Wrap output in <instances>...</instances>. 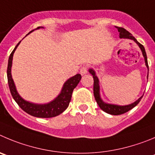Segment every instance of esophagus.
Listing matches in <instances>:
<instances>
[{"mask_svg": "<svg viewBox=\"0 0 155 155\" xmlns=\"http://www.w3.org/2000/svg\"><path fill=\"white\" fill-rule=\"evenodd\" d=\"M87 73H88V69L86 66H82V67L80 69V74L82 75V76L86 74Z\"/></svg>", "mask_w": 155, "mask_h": 155, "instance_id": "34e87169", "label": "esophagus"}]
</instances>
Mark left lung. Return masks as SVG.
Instances as JSON below:
<instances>
[{
	"label": "left lung",
	"mask_w": 155,
	"mask_h": 155,
	"mask_svg": "<svg viewBox=\"0 0 155 155\" xmlns=\"http://www.w3.org/2000/svg\"><path fill=\"white\" fill-rule=\"evenodd\" d=\"M118 28V32H119V37L121 39H129V40H134L135 43L138 44V46L139 47V48L141 49V52H142V55L144 58V62H145V66L147 68V79L148 78V64H147V55H146L145 50H144V47H143V45H141V43H138L137 41V40L130 34L129 32L127 31L125 29L122 28V27H117ZM89 72L90 74L92 75V77H93L94 80V86H93V93L94 96H95V99L97 104L99 105V106L100 107V108L102 111H104L106 113L110 114V115H121V114H124L125 112H128L129 110H131V108H134V106H136L139 102L141 101V98L143 96H141L138 100H136L133 103L129 104V105H115V104H109L106 103V102H104L103 100L101 98L100 95V86H99V80L98 76H96V73H95V70L92 68L89 69Z\"/></svg>",
	"instance_id": "obj_1"
}]
</instances>
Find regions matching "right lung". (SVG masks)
Instances as JSON below:
<instances>
[{
	"label": "right lung",
	"mask_w": 155,
	"mask_h": 155,
	"mask_svg": "<svg viewBox=\"0 0 155 155\" xmlns=\"http://www.w3.org/2000/svg\"><path fill=\"white\" fill-rule=\"evenodd\" d=\"M40 28H43V27H39L35 30ZM32 31H34V30H32ZM32 31H30V33H31ZM21 42V41H20L17 43L15 48L14 49L12 53L10 55L9 60H8V70H7L8 85H9L10 91H11L13 98L15 100V102L18 104L19 106L21 107L24 112H27L29 115H32V116L37 117V118H53V117L60 115L69 106L73 89L79 84L82 76H81L80 74H76V76L68 79L64 82L61 92L57 95V97H56L53 101L48 102V103L36 104L26 101L17 92L14 82L12 79V76H11V66H12L13 56H14V53L15 52L16 49L17 48L18 45L20 44Z\"/></svg>",
	"instance_id": "right-lung-1"
}]
</instances>
